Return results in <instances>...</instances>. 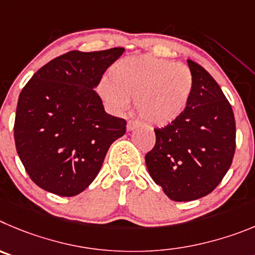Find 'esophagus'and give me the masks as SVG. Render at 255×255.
I'll return each mask as SVG.
<instances>
[{"instance_id":"esophagus-1","label":"esophagus","mask_w":255,"mask_h":255,"mask_svg":"<svg viewBox=\"0 0 255 255\" xmlns=\"http://www.w3.org/2000/svg\"><path fill=\"white\" fill-rule=\"evenodd\" d=\"M141 125V123L138 122V121H128V123H127V129L128 130H133V129H136L137 127H138V126Z\"/></svg>"}]
</instances>
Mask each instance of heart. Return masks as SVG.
I'll return each instance as SVG.
<instances>
[{
  "instance_id": "heart-1",
  "label": "heart",
  "mask_w": 255,
  "mask_h": 255,
  "mask_svg": "<svg viewBox=\"0 0 255 255\" xmlns=\"http://www.w3.org/2000/svg\"><path fill=\"white\" fill-rule=\"evenodd\" d=\"M109 79L98 85L102 99L116 113L137 102V111L144 122L164 127L178 121L193 94L194 80L189 68L173 61L152 56L128 57L116 62Z\"/></svg>"
}]
</instances>
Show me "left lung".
<instances>
[{
	"instance_id": "left-lung-1",
	"label": "left lung",
	"mask_w": 255,
	"mask_h": 255,
	"mask_svg": "<svg viewBox=\"0 0 255 255\" xmlns=\"http://www.w3.org/2000/svg\"><path fill=\"white\" fill-rule=\"evenodd\" d=\"M194 86L187 109L171 125L155 128L144 156L151 178L176 202L202 198L221 183L236 147L233 108L210 73L188 59Z\"/></svg>"
}]
</instances>
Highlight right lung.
Masks as SVG:
<instances>
[{"label": "right lung", "instance_id": "right-lung-1", "mask_svg": "<svg viewBox=\"0 0 255 255\" xmlns=\"http://www.w3.org/2000/svg\"><path fill=\"white\" fill-rule=\"evenodd\" d=\"M125 52L71 50L39 68L20 93L13 137L30 179L61 197L81 193L100 171L125 119L105 113L94 88Z\"/></svg>", "mask_w": 255, "mask_h": 255}]
</instances>
